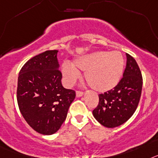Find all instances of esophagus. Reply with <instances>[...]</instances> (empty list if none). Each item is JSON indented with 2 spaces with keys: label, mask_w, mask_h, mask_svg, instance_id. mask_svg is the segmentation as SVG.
Masks as SVG:
<instances>
[{
  "label": "esophagus",
  "mask_w": 158,
  "mask_h": 158,
  "mask_svg": "<svg viewBox=\"0 0 158 158\" xmlns=\"http://www.w3.org/2000/svg\"><path fill=\"white\" fill-rule=\"evenodd\" d=\"M83 91H81V90H77L76 91V96L77 97H81V96H83Z\"/></svg>",
  "instance_id": "esophagus-1"
}]
</instances>
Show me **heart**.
<instances>
[{
    "mask_svg": "<svg viewBox=\"0 0 158 158\" xmlns=\"http://www.w3.org/2000/svg\"><path fill=\"white\" fill-rule=\"evenodd\" d=\"M75 65L85 71V79L91 88L105 92L119 83L124 71L125 61L118 52H97L75 60ZM75 67L68 63L63 65V74L68 84H72L80 75Z\"/></svg>",
    "mask_w": 158,
    "mask_h": 158,
    "instance_id": "b5f03b06",
    "label": "heart"
}]
</instances>
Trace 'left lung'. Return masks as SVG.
<instances>
[{"instance_id":"8db88e82","label":"left lung","mask_w":158,"mask_h":158,"mask_svg":"<svg viewBox=\"0 0 158 158\" xmlns=\"http://www.w3.org/2000/svg\"><path fill=\"white\" fill-rule=\"evenodd\" d=\"M127 55L123 77L114 89L98 94L99 102L93 110L94 118L108 128L121 126L138 107L142 89V72L136 60Z\"/></svg>"}]
</instances>
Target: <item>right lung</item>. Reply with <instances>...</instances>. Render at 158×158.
Wrapping results in <instances>:
<instances>
[{"label":"right lung","mask_w":158,"mask_h":158,"mask_svg":"<svg viewBox=\"0 0 158 158\" xmlns=\"http://www.w3.org/2000/svg\"><path fill=\"white\" fill-rule=\"evenodd\" d=\"M57 50L30 59L20 69L16 98L22 116L31 128L45 135L53 134L65 121L75 91L61 83Z\"/></svg>","instance_id":"obj_1"}]
</instances>
